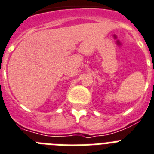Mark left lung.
I'll return each instance as SVG.
<instances>
[{
    "label": "left lung",
    "instance_id": "obj_1",
    "mask_svg": "<svg viewBox=\"0 0 154 154\" xmlns=\"http://www.w3.org/2000/svg\"><path fill=\"white\" fill-rule=\"evenodd\" d=\"M153 72H154V69H153Z\"/></svg>",
    "mask_w": 154,
    "mask_h": 154
}]
</instances>
